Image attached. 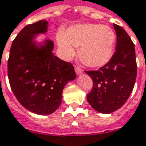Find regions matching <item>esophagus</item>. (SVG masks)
I'll return each instance as SVG.
<instances>
[{
  "mask_svg": "<svg viewBox=\"0 0 146 146\" xmlns=\"http://www.w3.org/2000/svg\"><path fill=\"white\" fill-rule=\"evenodd\" d=\"M75 70H76L77 75H81L82 73H83V70H82L81 68H80L79 66H76L75 67Z\"/></svg>",
  "mask_w": 146,
  "mask_h": 146,
  "instance_id": "34e87169",
  "label": "esophagus"
}]
</instances>
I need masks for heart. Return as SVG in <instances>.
Segmentation results:
<instances>
[{
  "label": "heart",
  "mask_w": 146,
  "mask_h": 146,
  "mask_svg": "<svg viewBox=\"0 0 146 146\" xmlns=\"http://www.w3.org/2000/svg\"><path fill=\"white\" fill-rule=\"evenodd\" d=\"M114 30L108 26L84 23L70 27L58 36L57 41L60 53L65 59L78 54L81 60L91 67H100L109 62L115 44Z\"/></svg>",
  "instance_id": "obj_1"
}]
</instances>
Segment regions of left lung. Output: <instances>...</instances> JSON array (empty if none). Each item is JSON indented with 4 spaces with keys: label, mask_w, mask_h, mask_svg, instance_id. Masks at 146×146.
<instances>
[{
    "label": "left lung",
    "mask_w": 146,
    "mask_h": 146,
    "mask_svg": "<svg viewBox=\"0 0 146 146\" xmlns=\"http://www.w3.org/2000/svg\"><path fill=\"white\" fill-rule=\"evenodd\" d=\"M116 50L106 64L98 70L86 71L93 82L88 102L102 114L119 109L131 95L137 79V67L135 45L125 30L114 24Z\"/></svg>",
    "instance_id": "obj_1"
}]
</instances>
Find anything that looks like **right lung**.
Segmentation results:
<instances>
[{"instance_id":"right-lung-1","label":"right lung","mask_w":146,"mask_h":146,"mask_svg":"<svg viewBox=\"0 0 146 146\" xmlns=\"http://www.w3.org/2000/svg\"><path fill=\"white\" fill-rule=\"evenodd\" d=\"M48 23L40 20L26 26L12 43L8 61L9 81L15 97L24 108L40 115L58 109L63 88L76 78L72 64L53 55V40H36L47 32Z\"/></svg>"}]
</instances>
